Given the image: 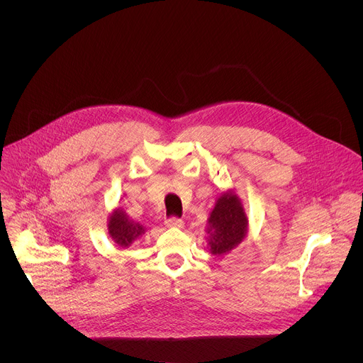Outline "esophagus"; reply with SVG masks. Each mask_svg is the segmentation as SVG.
Returning a JSON list of instances; mask_svg holds the SVG:
<instances>
[{
	"label": "esophagus",
	"instance_id": "1",
	"mask_svg": "<svg viewBox=\"0 0 363 363\" xmlns=\"http://www.w3.org/2000/svg\"><path fill=\"white\" fill-rule=\"evenodd\" d=\"M165 224L168 228H184V221L179 218H169Z\"/></svg>",
	"mask_w": 363,
	"mask_h": 363
}]
</instances>
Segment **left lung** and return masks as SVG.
<instances>
[{
  "instance_id": "left-lung-1",
  "label": "left lung",
  "mask_w": 363,
  "mask_h": 363,
  "mask_svg": "<svg viewBox=\"0 0 363 363\" xmlns=\"http://www.w3.org/2000/svg\"><path fill=\"white\" fill-rule=\"evenodd\" d=\"M206 250L225 255L237 248L248 234V217L241 198L231 189L220 194L206 221Z\"/></svg>"
}]
</instances>
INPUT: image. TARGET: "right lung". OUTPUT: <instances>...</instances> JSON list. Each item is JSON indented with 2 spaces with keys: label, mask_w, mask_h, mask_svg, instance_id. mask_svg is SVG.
<instances>
[{
  "label": "right lung",
  "mask_w": 363,
  "mask_h": 363,
  "mask_svg": "<svg viewBox=\"0 0 363 363\" xmlns=\"http://www.w3.org/2000/svg\"><path fill=\"white\" fill-rule=\"evenodd\" d=\"M108 231L113 242L122 248H129L145 234V227L135 223L122 208H115L108 218Z\"/></svg>",
  "instance_id": "right-lung-1"
}]
</instances>
